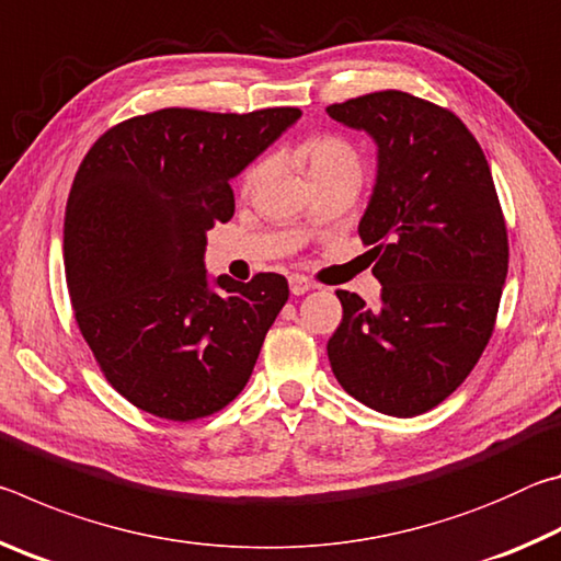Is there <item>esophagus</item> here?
Returning <instances> with one entry per match:
<instances>
[{"mask_svg":"<svg viewBox=\"0 0 561 561\" xmlns=\"http://www.w3.org/2000/svg\"><path fill=\"white\" fill-rule=\"evenodd\" d=\"M289 289L294 297H301V294L314 289V284H311L307 277H301V274H294V277H289Z\"/></svg>","mask_w":561,"mask_h":561,"instance_id":"34e87169","label":"esophagus"}]
</instances>
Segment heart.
I'll use <instances>...</instances> for the list:
<instances>
[{"label": "heart", "mask_w": 561, "mask_h": 561, "mask_svg": "<svg viewBox=\"0 0 561 561\" xmlns=\"http://www.w3.org/2000/svg\"><path fill=\"white\" fill-rule=\"evenodd\" d=\"M301 156L309 163L311 178H324L331 173H358L360 175V160L354 148L346 140L336 136H319L311 138L301 146ZM264 173V165H254L247 170L244 175V190H250L257 183Z\"/></svg>", "instance_id": "1"}]
</instances>
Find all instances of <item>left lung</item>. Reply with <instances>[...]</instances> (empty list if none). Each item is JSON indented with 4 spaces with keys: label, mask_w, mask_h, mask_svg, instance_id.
Instances as JSON below:
<instances>
[{
    "label": "left lung",
    "mask_w": 561,
    "mask_h": 561,
    "mask_svg": "<svg viewBox=\"0 0 561 561\" xmlns=\"http://www.w3.org/2000/svg\"><path fill=\"white\" fill-rule=\"evenodd\" d=\"M327 113L376 144V183L358 234L381 307L339 289L329 360L344 391L413 417L445 401L478 364L507 277V227L485 153L455 113L376 91Z\"/></svg>",
    "instance_id": "obj_1"
}]
</instances>
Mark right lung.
<instances>
[{
	"instance_id": "right-lung-1",
	"label": "right lung",
	"mask_w": 561,
	"mask_h": 561,
	"mask_svg": "<svg viewBox=\"0 0 561 561\" xmlns=\"http://www.w3.org/2000/svg\"><path fill=\"white\" fill-rule=\"evenodd\" d=\"M299 118L163 108L113 126L83 158L64 217L66 284L101 371L140 411L195 421L250 381L287 279H213L205 232L234 215L230 180Z\"/></svg>"
}]
</instances>
